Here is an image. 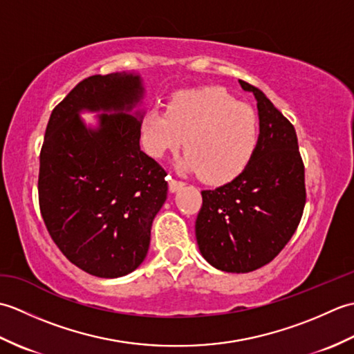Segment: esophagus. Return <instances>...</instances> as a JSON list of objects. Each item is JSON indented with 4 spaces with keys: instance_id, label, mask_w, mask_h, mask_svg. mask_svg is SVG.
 Instances as JSON below:
<instances>
[{
    "instance_id": "obj_1",
    "label": "esophagus",
    "mask_w": 354,
    "mask_h": 354,
    "mask_svg": "<svg viewBox=\"0 0 354 354\" xmlns=\"http://www.w3.org/2000/svg\"><path fill=\"white\" fill-rule=\"evenodd\" d=\"M183 187H184V183H183V181H178V179L169 176V190H170L171 193L178 192L179 189H183Z\"/></svg>"
}]
</instances>
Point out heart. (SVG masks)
<instances>
[{"label":"heart","mask_w":354,"mask_h":354,"mask_svg":"<svg viewBox=\"0 0 354 354\" xmlns=\"http://www.w3.org/2000/svg\"><path fill=\"white\" fill-rule=\"evenodd\" d=\"M141 138L153 156L187 152L181 167L207 183L231 181L250 164L259 145V118L221 88L178 94L167 109H150L141 120Z\"/></svg>","instance_id":"1"}]
</instances>
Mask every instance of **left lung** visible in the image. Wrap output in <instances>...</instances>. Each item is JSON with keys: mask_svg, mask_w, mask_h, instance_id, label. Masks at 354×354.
Returning a JSON list of instances; mask_svg holds the SVG:
<instances>
[{"mask_svg": "<svg viewBox=\"0 0 354 354\" xmlns=\"http://www.w3.org/2000/svg\"><path fill=\"white\" fill-rule=\"evenodd\" d=\"M239 82L257 99L259 145L237 178L201 192L194 230L209 265L245 274L268 265L288 245L304 212L306 184L295 127L261 89Z\"/></svg>", "mask_w": 354, "mask_h": 354, "instance_id": "obj_1", "label": "left lung"}]
</instances>
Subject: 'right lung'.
I'll return each instance as SVG.
<instances>
[{
  "label": "right lung",
  "mask_w": 354,
  "mask_h": 354,
  "mask_svg": "<svg viewBox=\"0 0 354 354\" xmlns=\"http://www.w3.org/2000/svg\"><path fill=\"white\" fill-rule=\"evenodd\" d=\"M142 94L135 74L86 77L53 109L39 155L37 194L53 242L73 265L100 278L145 260L150 228L167 198V171L140 149L141 123L124 114ZM102 115L86 130L78 111Z\"/></svg>",
  "instance_id": "right-lung-1"
}]
</instances>
